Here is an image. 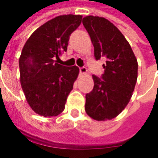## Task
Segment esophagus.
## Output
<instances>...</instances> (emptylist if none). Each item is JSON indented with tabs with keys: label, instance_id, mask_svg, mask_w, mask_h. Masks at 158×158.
I'll list each match as a JSON object with an SVG mask.
<instances>
[{
	"label": "esophagus",
	"instance_id": "esophagus-1",
	"mask_svg": "<svg viewBox=\"0 0 158 158\" xmlns=\"http://www.w3.org/2000/svg\"><path fill=\"white\" fill-rule=\"evenodd\" d=\"M86 73H87L86 67H81V68H80V74H81V75H85Z\"/></svg>",
	"mask_w": 158,
	"mask_h": 158
}]
</instances>
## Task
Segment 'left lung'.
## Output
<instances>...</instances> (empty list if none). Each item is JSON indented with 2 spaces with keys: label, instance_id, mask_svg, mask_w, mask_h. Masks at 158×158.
<instances>
[{
  "label": "left lung",
  "instance_id": "obj_1",
  "mask_svg": "<svg viewBox=\"0 0 158 158\" xmlns=\"http://www.w3.org/2000/svg\"><path fill=\"white\" fill-rule=\"evenodd\" d=\"M94 46L95 57L106 59L101 78L92 76L94 88L86 95L85 111L96 121L111 120L125 109L137 80V60L117 27L103 17L82 19Z\"/></svg>",
  "mask_w": 158,
  "mask_h": 158
}]
</instances>
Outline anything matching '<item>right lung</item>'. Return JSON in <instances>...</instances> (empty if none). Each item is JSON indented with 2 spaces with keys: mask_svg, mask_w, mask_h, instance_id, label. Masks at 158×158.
Here are the masks:
<instances>
[{
  "mask_svg": "<svg viewBox=\"0 0 158 158\" xmlns=\"http://www.w3.org/2000/svg\"><path fill=\"white\" fill-rule=\"evenodd\" d=\"M81 18L56 16L38 27L22 48L19 59L22 90L29 106L40 116H56L64 110L79 68L62 66L55 59L67 50L69 35L80 26Z\"/></svg>",
  "mask_w": 158,
  "mask_h": 158,
  "instance_id": "obj_1",
  "label": "right lung"
}]
</instances>
